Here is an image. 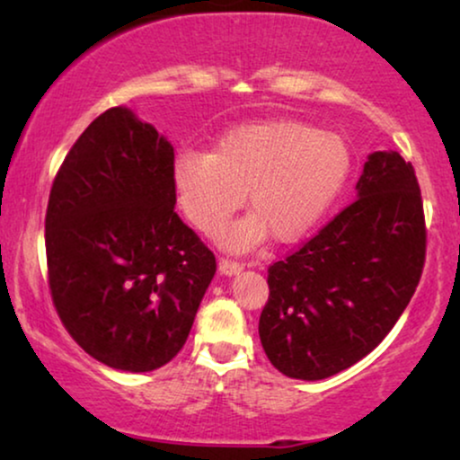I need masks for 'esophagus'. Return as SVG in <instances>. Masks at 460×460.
Segmentation results:
<instances>
[{
  "label": "esophagus",
  "mask_w": 460,
  "mask_h": 460,
  "mask_svg": "<svg viewBox=\"0 0 460 460\" xmlns=\"http://www.w3.org/2000/svg\"><path fill=\"white\" fill-rule=\"evenodd\" d=\"M217 268H219V272H222V274L230 276V274L241 272L243 263L241 261H234V260H228V257H222V260H219V263H217Z\"/></svg>",
  "instance_id": "obj_1"
}]
</instances>
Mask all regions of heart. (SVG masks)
<instances>
[{"label": "heart", "mask_w": 460, "mask_h": 460, "mask_svg": "<svg viewBox=\"0 0 460 460\" xmlns=\"http://www.w3.org/2000/svg\"><path fill=\"white\" fill-rule=\"evenodd\" d=\"M351 150L335 131L279 119L238 125L211 155L186 150L175 159L173 188L181 211L203 232L222 226L247 192L253 211L226 230L232 249H247L272 232L280 243L305 236L349 175Z\"/></svg>", "instance_id": "obj_1"}]
</instances>
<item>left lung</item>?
<instances>
[{
  "label": "left lung",
  "instance_id": "8db88e82",
  "mask_svg": "<svg viewBox=\"0 0 460 460\" xmlns=\"http://www.w3.org/2000/svg\"><path fill=\"white\" fill-rule=\"evenodd\" d=\"M358 199L268 268L260 339L291 379L341 373L379 345L411 304L425 266L419 180L398 153L364 163Z\"/></svg>",
  "mask_w": 460,
  "mask_h": 460
}]
</instances>
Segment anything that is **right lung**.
Wrapping results in <instances>:
<instances>
[{
	"mask_svg": "<svg viewBox=\"0 0 460 460\" xmlns=\"http://www.w3.org/2000/svg\"><path fill=\"white\" fill-rule=\"evenodd\" d=\"M173 146L115 106L77 137L46 211L48 285L75 341L148 373L184 348L216 255L175 213Z\"/></svg>",
	"mask_w": 460,
	"mask_h": 460,
	"instance_id": "add662e5",
	"label": "right lung"
}]
</instances>
